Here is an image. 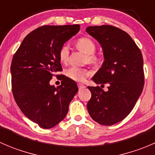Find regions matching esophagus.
I'll list each match as a JSON object with an SVG mask.
<instances>
[{"label": "esophagus", "mask_w": 155, "mask_h": 155, "mask_svg": "<svg viewBox=\"0 0 155 155\" xmlns=\"http://www.w3.org/2000/svg\"><path fill=\"white\" fill-rule=\"evenodd\" d=\"M78 87H79V90H82V89L85 88V85H83V84H81V83H78Z\"/></svg>", "instance_id": "obj_1"}]
</instances>
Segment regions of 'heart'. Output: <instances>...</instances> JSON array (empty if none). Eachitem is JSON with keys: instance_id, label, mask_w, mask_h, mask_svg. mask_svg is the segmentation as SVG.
Wrapping results in <instances>:
<instances>
[{"instance_id": "obj_1", "label": "heart", "mask_w": 155, "mask_h": 155, "mask_svg": "<svg viewBox=\"0 0 155 155\" xmlns=\"http://www.w3.org/2000/svg\"><path fill=\"white\" fill-rule=\"evenodd\" d=\"M76 48L86 54V62L91 64H96L99 62L100 56L95 54L96 44L88 37H81L76 42ZM69 47L64 44L60 48L58 51L59 60L61 63L65 64L69 59ZM68 77L76 82H83L85 79L91 75V72L85 68H79L76 67H71L66 71Z\"/></svg>"}]
</instances>
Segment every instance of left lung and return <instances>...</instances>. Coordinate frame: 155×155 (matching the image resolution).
<instances>
[{"instance_id":"obj_1","label":"left lung","mask_w":155,"mask_h":155,"mask_svg":"<svg viewBox=\"0 0 155 155\" xmlns=\"http://www.w3.org/2000/svg\"><path fill=\"white\" fill-rule=\"evenodd\" d=\"M86 31L101 43L105 59L92 80L101 87L108 85L107 91L87 87L91 92L87 111L96 122L110 126L129 115L143 91V55L130 36L118 28L90 26Z\"/></svg>"}]
</instances>
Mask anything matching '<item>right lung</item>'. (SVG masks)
<instances>
[{
  "mask_svg": "<svg viewBox=\"0 0 155 155\" xmlns=\"http://www.w3.org/2000/svg\"><path fill=\"white\" fill-rule=\"evenodd\" d=\"M80 30L79 25H43L28 34L12 58V91L18 107L31 121L43 129L54 127L68 112L78 91L76 82L64 75L55 87L49 82L61 72L58 51Z\"/></svg>",
  "mask_w": 155,
  "mask_h": 155,
  "instance_id": "1",
  "label": "right lung"
}]
</instances>
